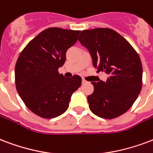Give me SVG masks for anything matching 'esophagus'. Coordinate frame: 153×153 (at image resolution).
<instances>
[{
    "mask_svg": "<svg viewBox=\"0 0 153 153\" xmlns=\"http://www.w3.org/2000/svg\"><path fill=\"white\" fill-rule=\"evenodd\" d=\"M82 83L85 84V83H87V81H86L85 80V79H82Z\"/></svg>",
    "mask_w": 153,
    "mask_h": 153,
    "instance_id": "obj_1",
    "label": "esophagus"
}]
</instances>
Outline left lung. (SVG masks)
<instances>
[{"label": "left lung", "instance_id": "1", "mask_svg": "<svg viewBox=\"0 0 153 153\" xmlns=\"http://www.w3.org/2000/svg\"><path fill=\"white\" fill-rule=\"evenodd\" d=\"M78 40L88 49L97 71L108 75L106 81L91 82L94 90L87 99L92 112L108 119L127 112L142 88L143 68L139 55L111 29L82 30Z\"/></svg>", "mask_w": 153, "mask_h": 153}]
</instances>
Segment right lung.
I'll use <instances>...</instances> for the list:
<instances>
[{
  "label": "right lung",
  "instance_id": "right-lung-1",
  "mask_svg": "<svg viewBox=\"0 0 153 153\" xmlns=\"http://www.w3.org/2000/svg\"><path fill=\"white\" fill-rule=\"evenodd\" d=\"M80 32L47 29L29 42L17 60V91L29 110L42 118L52 119L64 113L72 94L81 85L80 76L67 78L58 72Z\"/></svg>",
  "mask_w": 153,
  "mask_h": 153
}]
</instances>
